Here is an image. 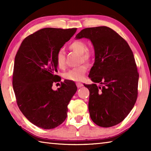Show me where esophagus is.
<instances>
[{"mask_svg": "<svg viewBox=\"0 0 151 151\" xmlns=\"http://www.w3.org/2000/svg\"><path fill=\"white\" fill-rule=\"evenodd\" d=\"M76 86H77L78 88H80V87H81V86H83V85L81 83H76Z\"/></svg>", "mask_w": 151, "mask_h": 151, "instance_id": "esophagus-1", "label": "esophagus"}]
</instances>
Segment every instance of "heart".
Listing matches in <instances>:
<instances>
[{"mask_svg":"<svg viewBox=\"0 0 151 151\" xmlns=\"http://www.w3.org/2000/svg\"><path fill=\"white\" fill-rule=\"evenodd\" d=\"M69 49L74 52H77L81 55V62L88 63L93 59L94 52L93 50L87 48L86 44L85 41L81 40H76L73 41L69 45ZM56 63L58 68H64L66 65L65 55L62 50H58L55 57ZM87 66L83 65L78 67L73 68L68 70L64 74V78L66 80L73 81H80L83 80L86 73L87 72Z\"/></svg>","mask_w":151,"mask_h":151,"instance_id":"heart-1","label":"heart"}]
</instances>
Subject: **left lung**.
<instances>
[{"label": "left lung", "mask_w": 151, "mask_h": 151, "mask_svg": "<svg viewBox=\"0 0 151 151\" xmlns=\"http://www.w3.org/2000/svg\"><path fill=\"white\" fill-rule=\"evenodd\" d=\"M93 43L95 59L85 85L89 94L91 118L99 127H111L126 118L138 95L139 73L133 53L126 40L107 27L86 28L76 36ZM95 83H100L97 86Z\"/></svg>", "instance_id": "left-lung-1"}]
</instances>
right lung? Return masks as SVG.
<instances>
[{"label": "right lung", "mask_w": 151, "mask_h": 151, "mask_svg": "<svg viewBox=\"0 0 151 151\" xmlns=\"http://www.w3.org/2000/svg\"><path fill=\"white\" fill-rule=\"evenodd\" d=\"M76 31V28L40 29L25 38L15 56L12 86L18 106L42 129H54L65 121L68 104L77 91L69 81L61 82L57 91L52 88L61 80L55 75L56 55Z\"/></svg>", "instance_id": "add662e5"}]
</instances>
